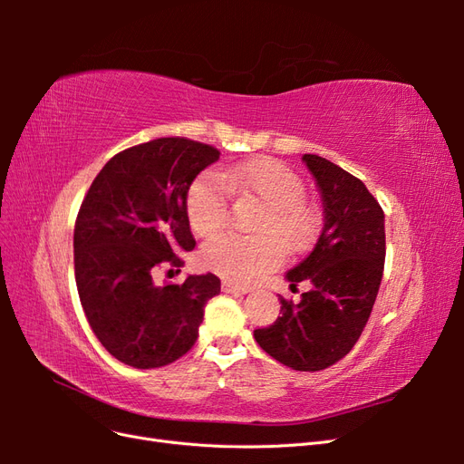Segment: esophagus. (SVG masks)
I'll list each match as a JSON object with an SVG mask.
<instances>
[{"instance_id": "obj_1", "label": "esophagus", "mask_w": 464, "mask_h": 464, "mask_svg": "<svg viewBox=\"0 0 464 464\" xmlns=\"http://www.w3.org/2000/svg\"><path fill=\"white\" fill-rule=\"evenodd\" d=\"M251 288L249 286H240V285H234L230 280H224L222 283V292L227 294H247Z\"/></svg>"}]
</instances>
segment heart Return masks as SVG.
<instances>
[{
	"label": "heart",
	"mask_w": 464,
	"mask_h": 464,
	"mask_svg": "<svg viewBox=\"0 0 464 464\" xmlns=\"http://www.w3.org/2000/svg\"><path fill=\"white\" fill-rule=\"evenodd\" d=\"M230 191L254 195L263 210L251 227L254 236L222 234L203 247L210 271L246 285L276 266L280 247L290 254L312 240L317 213L304 199V181L275 159L230 164L222 172L208 170L195 179L188 193V217L195 234L210 237L227 224Z\"/></svg>",
	"instance_id": "b5f03b06"
}]
</instances>
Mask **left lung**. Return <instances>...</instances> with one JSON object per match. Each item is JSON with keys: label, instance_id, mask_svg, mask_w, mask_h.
Masks as SVG:
<instances>
[{"label": "left lung", "instance_id": "left-lung-1", "mask_svg": "<svg viewBox=\"0 0 464 464\" xmlns=\"http://www.w3.org/2000/svg\"><path fill=\"white\" fill-rule=\"evenodd\" d=\"M323 199V228L290 286L312 285L302 300L280 298L273 325L254 336L266 354L298 372H319L344 358L370 319L385 265V215L363 181L317 154H304Z\"/></svg>", "mask_w": 464, "mask_h": 464}]
</instances>
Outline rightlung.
<instances>
[{
    "mask_svg": "<svg viewBox=\"0 0 464 464\" xmlns=\"http://www.w3.org/2000/svg\"><path fill=\"white\" fill-rule=\"evenodd\" d=\"M218 149L184 137H160L111 157L81 203L75 280L96 339L139 370L168 366L199 336L205 304L220 292L213 273L181 285H154L152 269L181 266L195 247L188 191Z\"/></svg>",
    "mask_w": 464,
    "mask_h": 464,
    "instance_id": "right-lung-1",
    "label": "right lung"
}]
</instances>
